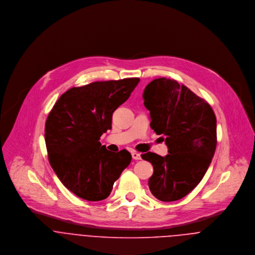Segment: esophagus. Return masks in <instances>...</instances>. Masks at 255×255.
<instances>
[{"mask_svg":"<svg viewBox=\"0 0 255 255\" xmlns=\"http://www.w3.org/2000/svg\"><path fill=\"white\" fill-rule=\"evenodd\" d=\"M131 156H132V159H134V160H140V159H141L140 154L137 153V152H132V153H131Z\"/></svg>","mask_w":255,"mask_h":255,"instance_id":"1","label":"esophagus"}]
</instances>
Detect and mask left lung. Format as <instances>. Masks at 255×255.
Instances as JSON below:
<instances>
[{
    "label": "left lung",
    "instance_id": "8db88e82",
    "mask_svg": "<svg viewBox=\"0 0 255 255\" xmlns=\"http://www.w3.org/2000/svg\"><path fill=\"white\" fill-rule=\"evenodd\" d=\"M150 127L168 147L169 154H142L153 165L148 181L159 200L176 201L188 194L203 179L217 144L216 117L211 106L176 80H152L143 91Z\"/></svg>",
    "mask_w": 255,
    "mask_h": 255
}]
</instances>
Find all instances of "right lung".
Segmentation results:
<instances>
[{"instance_id": "1", "label": "right lung", "mask_w": 255, "mask_h": 255, "mask_svg": "<svg viewBox=\"0 0 255 255\" xmlns=\"http://www.w3.org/2000/svg\"><path fill=\"white\" fill-rule=\"evenodd\" d=\"M139 78L96 81L65 92L45 125L49 162L62 183L76 196L99 201L107 198L131 155L111 152L100 137L112 128L115 110L125 103Z\"/></svg>"}]
</instances>
